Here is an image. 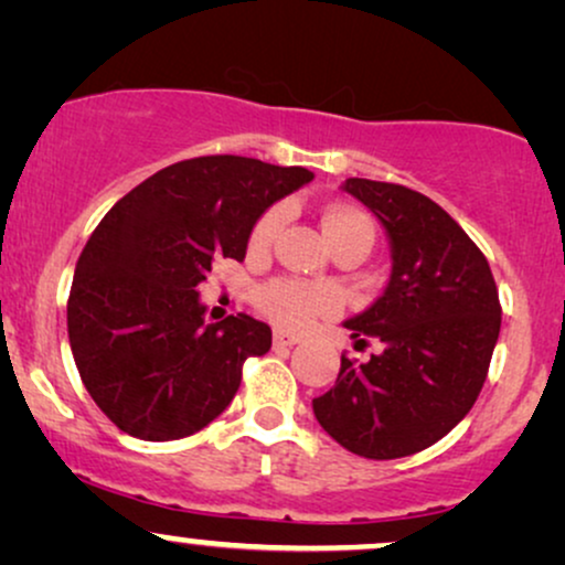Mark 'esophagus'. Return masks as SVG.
<instances>
[{
    "mask_svg": "<svg viewBox=\"0 0 565 565\" xmlns=\"http://www.w3.org/2000/svg\"><path fill=\"white\" fill-rule=\"evenodd\" d=\"M295 344H299V335L287 333V331L274 333V347H295Z\"/></svg>",
    "mask_w": 565,
    "mask_h": 565,
    "instance_id": "34e87169",
    "label": "esophagus"
}]
</instances>
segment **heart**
<instances>
[{"label":"heart","instance_id":"obj_1","mask_svg":"<svg viewBox=\"0 0 565 565\" xmlns=\"http://www.w3.org/2000/svg\"><path fill=\"white\" fill-rule=\"evenodd\" d=\"M284 224V211L270 209L255 221L253 232H249V249L253 253H266L270 242L276 239L278 230ZM323 232L331 247L344 239H365L367 247L373 245V224L365 213L344 209V205H333V209L323 211ZM258 305L274 323L284 328H302L310 323L312 318L326 316V312L335 310L339 305V295L335 289L326 287V284H307L297 281V278H276V281L266 284L258 291Z\"/></svg>","mask_w":565,"mask_h":565}]
</instances>
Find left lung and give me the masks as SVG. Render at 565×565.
Instances as JSON below:
<instances>
[{
  "mask_svg": "<svg viewBox=\"0 0 565 565\" xmlns=\"http://www.w3.org/2000/svg\"><path fill=\"white\" fill-rule=\"evenodd\" d=\"M341 190L381 221L391 247L383 295L344 320L367 362L341 356L335 385L312 398L320 427L365 459H402L467 417L501 333L495 278L480 247L423 192L349 177Z\"/></svg>",
  "mask_w": 565,
  "mask_h": 565,
  "instance_id": "obj_1",
  "label": "left lung"
}]
</instances>
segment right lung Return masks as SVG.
<instances>
[{"label": "right lung", "instance_id": "1", "mask_svg": "<svg viewBox=\"0 0 565 565\" xmlns=\"http://www.w3.org/2000/svg\"><path fill=\"white\" fill-rule=\"evenodd\" d=\"M312 177L200 156L156 171L102 218L77 258L67 333L85 388L119 430L177 440L232 404L270 328L245 312L209 323L198 284L221 258L245 260L255 221Z\"/></svg>", "mask_w": 565, "mask_h": 565}]
</instances>
